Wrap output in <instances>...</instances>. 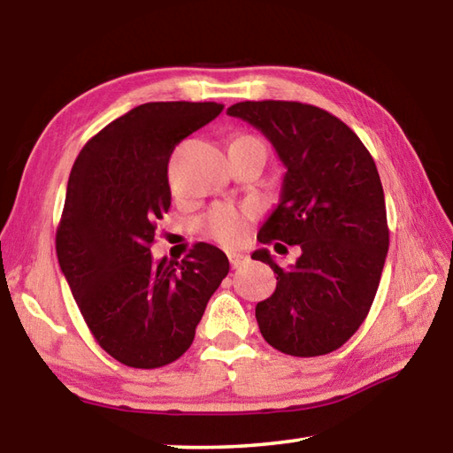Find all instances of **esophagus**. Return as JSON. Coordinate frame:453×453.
Instances as JSON below:
<instances>
[{
	"label": "esophagus",
	"mask_w": 453,
	"mask_h": 453,
	"mask_svg": "<svg viewBox=\"0 0 453 453\" xmlns=\"http://www.w3.org/2000/svg\"><path fill=\"white\" fill-rule=\"evenodd\" d=\"M250 259L248 254H243V251H234V254H229V264L232 267H240L242 264H245Z\"/></svg>",
	"instance_id": "obj_1"
}]
</instances>
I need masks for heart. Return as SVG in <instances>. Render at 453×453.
<instances>
[{"instance_id": "b5f03b06", "label": "heart", "mask_w": 453, "mask_h": 453, "mask_svg": "<svg viewBox=\"0 0 453 453\" xmlns=\"http://www.w3.org/2000/svg\"><path fill=\"white\" fill-rule=\"evenodd\" d=\"M254 219L251 208H234V205H216L203 219V227L213 240L229 245H240L250 232V221Z\"/></svg>"}]
</instances>
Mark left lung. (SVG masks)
I'll return each instance as SVG.
<instances>
[{
    "instance_id": "obj_1",
    "label": "left lung",
    "mask_w": 453,
    "mask_h": 453,
    "mask_svg": "<svg viewBox=\"0 0 453 453\" xmlns=\"http://www.w3.org/2000/svg\"><path fill=\"white\" fill-rule=\"evenodd\" d=\"M227 116L259 129L286 165L280 203L259 229V243L302 250L286 270L265 248L251 256L278 273L273 294L256 305L259 332L288 356L329 354L364 324L386 264L389 229L378 167L362 140L316 105L240 102Z\"/></svg>"
}]
</instances>
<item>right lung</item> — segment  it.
I'll list each match as a JSON object with an SVG mask.
<instances>
[{
  "label": "right lung",
  "mask_w": 453,
  "mask_h": 453,
  "mask_svg": "<svg viewBox=\"0 0 453 453\" xmlns=\"http://www.w3.org/2000/svg\"><path fill=\"white\" fill-rule=\"evenodd\" d=\"M216 102H151L113 119L72 167L56 251L99 346L129 367L167 365L191 346L229 272L216 245L156 262L157 221L172 205L167 164L181 140L216 119Z\"/></svg>",
  "instance_id": "right-lung-1"
}]
</instances>
